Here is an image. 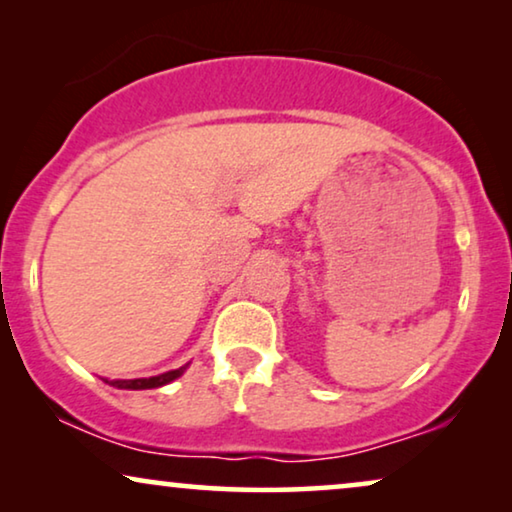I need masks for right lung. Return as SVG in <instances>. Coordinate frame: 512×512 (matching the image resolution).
<instances>
[{
	"label": "right lung",
	"mask_w": 512,
	"mask_h": 512,
	"mask_svg": "<svg viewBox=\"0 0 512 512\" xmlns=\"http://www.w3.org/2000/svg\"><path fill=\"white\" fill-rule=\"evenodd\" d=\"M188 363L186 366H181L177 370H167V373H160V375H153V377H137V380H104L111 387L116 389H130V391H139V389H158V387H165V384H170L177 380L186 373Z\"/></svg>",
	"instance_id": "obj_1"
}]
</instances>
